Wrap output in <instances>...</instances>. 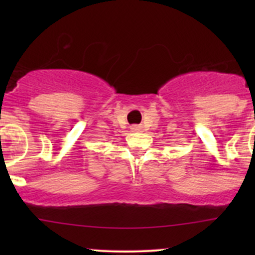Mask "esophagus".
I'll list each match as a JSON object with an SVG mask.
<instances>
[{
  "label": "esophagus",
  "instance_id": "esophagus-1",
  "mask_svg": "<svg viewBox=\"0 0 255 255\" xmlns=\"http://www.w3.org/2000/svg\"><path fill=\"white\" fill-rule=\"evenodd\" d=\"M132 130H135V132H138V130H140L142 128L139 127V126H132V128H130Z\"/></svg>",
  "mask_w": 255,
  "mask_h": 255
}]
</instances>
